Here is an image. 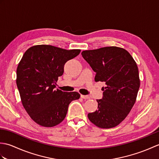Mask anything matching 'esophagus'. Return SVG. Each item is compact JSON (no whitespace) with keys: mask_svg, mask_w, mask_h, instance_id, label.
<instances>
[{"mask_svg":"<svg viewBox=\"0 0 159 159\" xmlns=\"http://www.w3.org/2000/svg\"><path fill=\"white\" fill-rule=\"evenodd\" d=\"M80 97L83 99H89V96H85V95H80Z\"/></svg>","mask_w":159,"mask_h":159,"instance_id":"34e87169","label":"esophagus"}]
</instances>
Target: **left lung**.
Wrapping results in <instances>:
<instances>
[{
  "label": "left lung",
  "instance_id": "8db88e82",
  "mask_svg": "<svg viewBox=\"0 0 159 159\" xmlns=\"http://www.w3.org/2000/svg\"><path fill=\"white\" fill-rule=\"evenodd\" d=\"M82 56L96 73V82H104L98 110L88 114L89 120L102 128L117 126L135 103L140 86L136 62L127 50L116 46L85 50Z\"/></svg>",
  "mask_w": 159,
  "mask_h": 159
}]
</instances>
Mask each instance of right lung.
<instances>
[{"label":"right lung","instance_id":"right-lung-1","mask_svg":"<svg viewBox=\"0 0 159 159\" xmlns=\"http://www.w3.org/2000/svg\"><path fill=\"white\" fill-rule=\"evenodd\" d=\"M80 52L79 49L37 45L24 54L17 67V87L24 108L40 126L52 127L60 124L65 119L70 103L80 98L76 92L55 89L65 63Z\"/></svg>","mask_w":159,"mask_h":159}]
</instances>
